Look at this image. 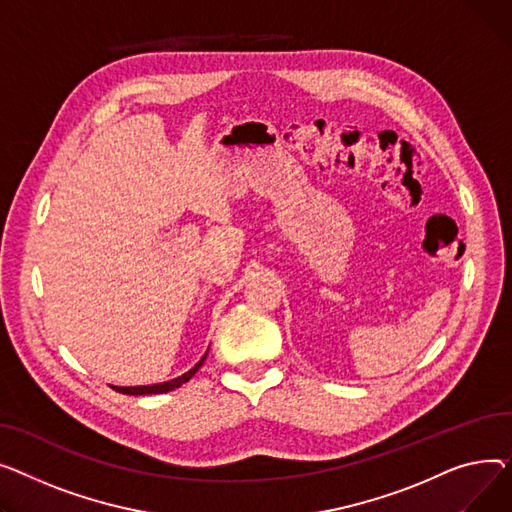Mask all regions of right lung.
I'll return each mask as SVG.
<instances>
[{
	"instance_id": "add662e5",
	"label": "right lung",
	"mask_w": 512,
	"mask_h": 512,
	"mask_svg": "<svg viewBox=\"0 0 512 512\" xmlns=\"http://www.w3.org/2000/svg\"><path fill=\"white\" fill-rule=\"evenodd\" d=\"M206 355H208V349H206V353L200 357V362L192 370H188L186 374L177 376L173 380L159 382V384H150V386H111V388L117 390V393H122V395H161V393H169V390H175V388H179L182 384H186L200 370Z\"/></svg>"
}]
</instances>
